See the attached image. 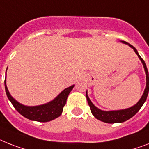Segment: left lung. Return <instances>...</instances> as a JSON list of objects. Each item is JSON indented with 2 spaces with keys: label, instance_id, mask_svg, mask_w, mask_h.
<instances>
[{
  "label": "left lung",
  "instance_id": "left-lung-1",
  "mask_svg": "<svg viewBox=\"0 0 149 149\" xmlns=\"http://www.w3.org/2000/svg\"><path fill=\"white\" fill-rule=\"evenodd\" d=\"M123 43H125L129 45V47L133 49L135 53L137 54L138 57L139 58V60H141V63L143 64V67L145 69V72H146V89L144 90V93L141 95V99L139 100V102L137 103L132 106V107L129 108L124 109H119V110H112V111H104V110H101L99 108H97L96 106L94 105L93 102H91V100L88 96V93H86V95L87 101H88V104H89V107H90V110H91L92 114L93 115L94 117L96 118L99 120L102 121L103 123H123L125 121L128 120L129 118H131L132 117L134 116L136 113H137L144 102H146L147 96H148V91H149V77H148V71L147 69V66L146 65V63L142 60V58L140 56V55L138 53L137 49H135V47L131 44L126 43L125 41L121 40Z\"/></svg>",
  "mask_w": 149,
  "mask_h": 149
}]
</instances>
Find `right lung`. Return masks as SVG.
Returning a JSON list of instances; mask_svg holds the SVG:
<instances>
[{
	"instance_id": "right-lung-1",
	"label": "right lung",
	"mask_w": 149,
	"mask_h": 149,
	"mask_svg": "<svg viewBox=\"0 0 149 149\" xmlns=\"http://www.w3.org/2000/svg\"><path fill=\"white\" fill-rule=\"evenodd\" d=\"M6 74H7V70H6ZM4 86H5V91L8 98L12 105L14 106L15 109L20 114L30 120L37 121L40 123H47V122H49L58 118L62 114L63 109L66 104L67 97L75 85H72L63 89L55 99H54L50 102L34 106H24L23 104L17 102L14 98L12 97L8 91V86L6 85V79L4 80Z\"/></svg>"
}]
</instances>
